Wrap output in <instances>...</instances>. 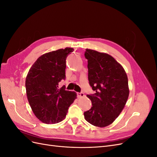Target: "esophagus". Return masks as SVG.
<instances>
[{
	"label": "esophagus",
	"instance_id": "34e87169",
	"mask_svg": "<svg viewBox=\"0 0 157 157\" xmlns=\"http://www.w3.org/2000/svg\"><path fill=\"white\" fill-rule=\"evenodd\" d=\"M77 98H82L84 96V94L83 92H77Z\"/></svg>",
	"mask_w": 157,
	"mask_h": 157
}]
</instances>
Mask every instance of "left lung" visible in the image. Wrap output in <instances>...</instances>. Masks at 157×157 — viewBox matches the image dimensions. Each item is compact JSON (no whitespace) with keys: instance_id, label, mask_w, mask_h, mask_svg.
<instances>
[{"instance_id":"1","label":"left lung","mask_w":157,"mask_h":157,"mask_svg":"<svg viewBox=\"0 0 157 157\" xmlns=\"http://www.w3.org/2000/svg\"><path fill=\"white\" fill-rule=\"evenodd\" d=\"M88 80L95 94L87 95L92 107L84 112L85 119L98 127L112 124L124 109L129 96L127 75L110 55L86 49Z\"/></svg>"}]
</instances>
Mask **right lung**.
<instances>
[{
  "label": "right lung",
  "instance_id": "add662e5",
  "mask_svg": "<svg viewBox=\"0 0 157 157\" xmlns=\"http://www.w3.org/2000/svg\"><path fill=\"white\" fill-rule=\"evenodd\" d=\"M65 48L50 52L39 57L29 71L25 80L28 101L35 115L46 124L62 121L68 109L77 98L75 92L59 88L65 79L66 58L73 52Z\"/></svg>",
  "mask_w": 157,
  "mask_h": 157
}]
</instances>
